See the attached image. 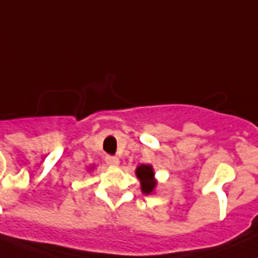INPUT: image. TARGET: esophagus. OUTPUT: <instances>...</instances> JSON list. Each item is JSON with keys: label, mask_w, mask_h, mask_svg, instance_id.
Listing matches in <instances>:
<instances>
[{"label": "esophagus", "mask_w": 258, "mask_h": 258, "mask_svg": "<svg viewBox=\"0 0 258 258\" xmlns=\"http://www.w3.org/2000/svg\"><path fill=\"white\" fill-rule=\"evenodd\" d=\"M105 160L109 165H112V166L119 165V159L118 157H115V156H106Z\"/></svg>", "instance_id": "esophagus-1"}]
</instances>
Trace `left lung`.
Returning a JSON list of instances; mask_svg holds the SVG:
<instances>
[{
  "label": "left lung",
  "instance_id": "obj_1",
  "mask_svg": "<svg viewBox=\"0 0 258 258\" xmlns=\"http://www.w3.org/2000/svg\"><path fill=\"white\" fill-rule=\"evenodd\" d=\"M136 177L139 178L140 186H142V191L144 194H151L155 191V187L157 185L155 179V172H153L152 165H146L142 164L136 168L135 170Z\"/></svg>",
  "mask_w": 258,
  "mask_h": 258
}]
</instances>
